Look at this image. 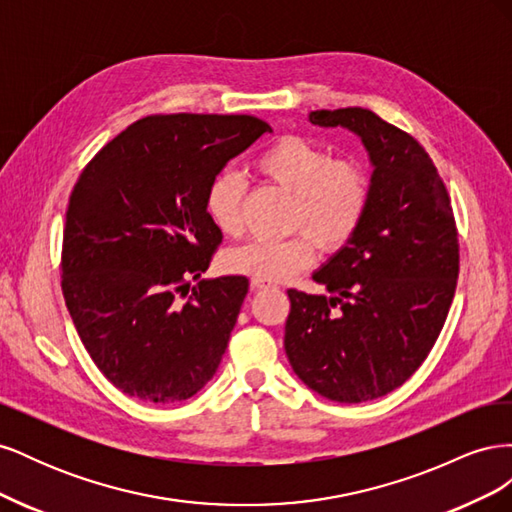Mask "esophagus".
Instances as JSON below:
<instances>
[{
    "mask_svg": "<svg viewBox=\"0 0 512 512\" xmlns=\"http://www.w3.org/2000/svg\"><path fill=\"white\" fill-rule=\"evenodd\" d=\"M273 284L267 282V280H258V277H252V288L254 290H265V288H271Z\"/></svg>",
    "mask_w": 512,
    "mask_h": 512,
    "instance_id": "34e87169",
    "label": "esophagus"
}]
</instances>
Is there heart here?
Returning <instances> with one entry per match:
<instances>
[{"instance_id": "1", "label": "heart", "mask_w": 512, "mask_h": 512, "mask_svg": "<svg viewBox=\"0 0 512 512\" xmlns=\"http://www.w3.org/2000/svg\"><path fill=\"white\" fill-rule=\"evenodd\" d=\"M258 173L294 196L290 228L303 230L288 239H252L226 254L232 273L282 282L301 273L316 258V243L337 252L356 235L369 205L367 170L354 160H333L331 151L301 136H284L258 153ZM245 179L224 168L205 192L211 224L228 237L243 230Z\"/></svg>"}]
</instances>
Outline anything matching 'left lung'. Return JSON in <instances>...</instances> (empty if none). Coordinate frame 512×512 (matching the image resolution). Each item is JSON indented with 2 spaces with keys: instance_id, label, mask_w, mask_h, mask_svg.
<instances>
[{
  "instance_id": "8db88e82",
  "label": "left lung",
  "mask_w": 512,
  "mask_h": 512,
  "mask_svg": "<svg viewBox=\"0 0 512 512\" xmlns=\"http://www.w3.org/2000/svg\"><path fill=\"white\" fill-rule=\"evenodd\" d=\"M307 119L361 138L371 194L356 235L312 275L329 297L288 290L284 348L309 389L361 404L404 384L436 344L459 275L457 228L438 170L410 134L359 106Z\"/></svg>"
}]
</instances>
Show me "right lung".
Returning <instances> with one entry per match:
<instances>
[{"label":"right lung","mask_w":512,"mask_h":512,"mask_svg":"<svg viewBox=\"0 0 512 512\" xmlns=\"http://www.w3.org/2000/svg\"><path fill=\"white\" fill-rule=\"evenodd\" d=\"M265 132L269 123L252 115L145 117L76 181L61 290L89 356L126 395L177 404L218 371L250 282L200 280L222 243L205 192ZM190 279L199 286L181 302Z\"/></svg>","instance_id":"right-lung-1"}]
</instances>
